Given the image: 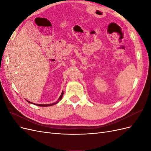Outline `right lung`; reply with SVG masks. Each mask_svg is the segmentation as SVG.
<instances>
[{"label": "right lung", "mask_w": 151, "mask_h": 151, "mask_svg": "<svg viewBox=\"0 0 151 151\" xmlns=\"http://www.w3.org/2000/svg\"><path fill=\"white\" fill-rule=\"evenodd\" d=\"M63 92L62 91V94H61V95H60V98H58V101H57V102H56V103H52V104H36V105H38V106H52V105H54V104H55L58 103V101H60V100H61V99H62V96H63ZM26 101H28V103H31V104H34V103H32L31 102H30V101H28V100H26Z\"/></svg>", "instance_id": "right-lung-1"}]
</instances>
